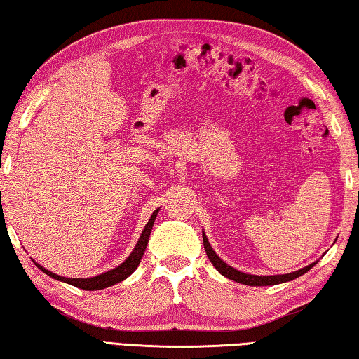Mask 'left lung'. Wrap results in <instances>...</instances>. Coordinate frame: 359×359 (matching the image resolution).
<instances>
[{"label":"left lung","instance_id":"8db88e82","mask_svg":"<svg viewBox=\"0 0 359 359\" xmlns=\"http://www.w3.org/2000/svg\"><path fill=\"white\" fill-rule=\"evenodd\" d=\"M203 242H204V248H205V253H208V257L210 259V263L215 266V269L220 272L222 276L231 278V280L238 282V283H244V285H250V287H264V285H277V283H283V282H290L293 280V278L299 277L302 274H306V272L313 267L315 263L309 264L306 267H302V269L296 271V272H290V274H283V276H250V274H244V272L241 271H236L234 267L228 266L224 261H222L218 258V255L212 250V247L209 244L208 238H205V234L203 233Z\"/></svg>","mask_w":359,"mask_h":359}]
</instances>
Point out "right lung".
<instances>
[{"label":"right lung","instance_id":"obj_1","mask_svg":"<svg viewBox=\"0 0 359 359\" xmlns=\"http://www.w3.org/2000/svg\"><path fill=\"white\" fill-rule=\"evenodd\" d=\"M156 214H158V209L154 212V214H151L149 223L145 224V228L142 231L141 238H139V241H137L135 250H133L130 257L126 258L125 263H121L118 267H115V269H112V271L104 272V274L96 276V277H92V278H66V277H60L57 274H53V272L44 269V267L39 266L38 263H36V264H38L39 269L44 271L47 276H50L52 278H57V280H62V282H66L69 285H74V287H77V288L95 291V290H102V288L112 287V285L125 280L126 277L131 276L133 272L136 271V267L139 266V263H141V258H142V255L145 252V247H147V244H149L150 231H151V226H154V223H155Z\"/></svg>","mask_w":359,"mask_h":359}]
</instances>
